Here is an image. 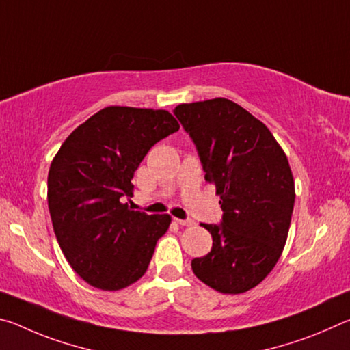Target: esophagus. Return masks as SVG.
Instances as JSON below:
<instances>
[{"mask_svg":"<svg viewBox=\"0 0 350 350\" xmlns=\"http://www.w3.org/2000/svg\"><path fill=\"white\" fill-rule=\"evenodd\" d=\"M174 221L179 224V225H185V227H189V225H194L193 219H177V217H174Z\"/></svg>","mask_w":350,"mask_h":350,"instance_id":"34e87169","label":"esophagus"}]
</instances>
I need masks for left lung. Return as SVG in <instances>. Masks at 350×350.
<instances>
[{
  "label": "left lung",
  "instance_id": "left-lung-1",
  "mask_svg": "<svg viewBox=\"0 0 350 350\" xmlns=\"http://www.w3.org/2000/svg\"><path fill=\"white\" fill-rule=\"evenodd\" d=\"M174 116L224 211L219 225L200 224L213 247L191 269L217 292L244 293L270 273L286 245L295 204L287 156L262 122L228 98L182 103Z\"/></svg>",
  "mask_w": 350,
  "mask_h": 350
}]
</instances>
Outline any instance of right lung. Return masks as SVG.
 <instances>
[{
  "label": "right lung",
  "instance_id": "1",
  "mask_svg": "<svg viewBox=\"0 0 350 350\" xmlns=\"http://www.w3.org/2000/svg\"><path fill=\"white\" fill-rule=\"evenodd\" d=\"M165 109L108 106L63 142L47 176V204L64 258L81 280L120 290L140 280L170 215H146L123 204L151 146L176 133Z\"/></svg>",
  "mask_w": 350,
  "mask_h": 350
}]
</instances>
